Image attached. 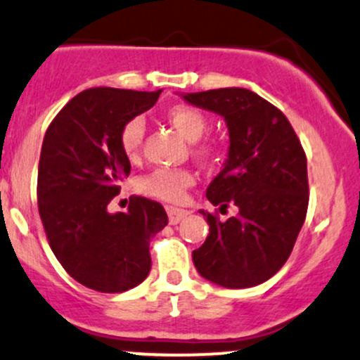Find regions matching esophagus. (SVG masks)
Returning <instances> with one entry per match:
<instances>
[{
    "label": "esophagus",
    "mask_w": 360,
    "mask_h": 360,
    "mask_svg": "<svg viewBox=\"0 0 360 360\" xmlns=\"http://www.w3.org/2000/svg\"><path fill=\"white\" fill-rule=\"evenodd\" d=\"M166 212H168V219H169V223H172V225H176V223H180L181 219L187 218V216H188V211L179 210V207H173V206L166 207Z\"/></svg>",
    "instance_id": "1"
}]
</instances>
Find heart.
I'll return each instance as SVG.
<instances>
[{
	"mask_svg": "<svg viewBox=\"0 0 360 360\" xmlns=\"http://www.w3.org/2000/svg\"><path fill=\"white\" fill-rule=\"evenodd\" d=\"M165 120L179 132L185 141L194 142L192 154L200 161H212L216 156V146L199 144L197 141L202 139L207 130V118L202 111L187 104H176L166 110ZM142 141H144V122L141 118H132L120 130V148L129 160H135L141 153ZM195 184L194 173L188 169H168L158 168L142 176L137 187L142 194L156 197V199L168 200V202H180L185 192Z\"/></svg>",
	"mask_w": 360,
	"mask_h": 360,
	"instance_id": "obj_1",
	"label": "heart"
}]
</instances>
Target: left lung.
<instances>
[{
    "instance_id": "obj_1",
    "label": "left lung",
    "mask_w": 360,
    "mask_h": 360,
    "mask_svg": "<svg viewBox=\"0 0 360 360\" xmlns=\"http://www.w3.org/2000/svg\"><path fill=\"white\" fill-rule=\"evenodd\" d=\"M192 106L225 120L230 148L206 197L226 221L200 210L210 235L192 252L195 269L225 288H249L276 274L295 245L309 204L307 160L278 108L243 87L180 94Z\"/></svg>"
}]
</instances>
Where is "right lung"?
<instances>
[{"instance_id": "1", "label": "right lung", "mask_w": 360, "mask_h": 360, "mask_svg": "<svg viewBox=\"0 0 360 360\" xmlns=\"http://www.w3.org/2000/svg\"><path fill=\"white\" fill-rule=\"evenodd\" d=\"M160 94L87 89L46 130L37 172L39 214L60 264L87 288L118 293L142 283L150 271V237L168 225L163 206L146 197H134L127 212H108L130 173L120 130Z\"/></svg>"}]
</instances>
